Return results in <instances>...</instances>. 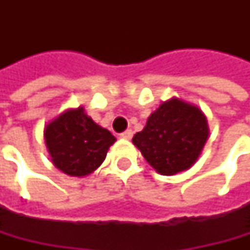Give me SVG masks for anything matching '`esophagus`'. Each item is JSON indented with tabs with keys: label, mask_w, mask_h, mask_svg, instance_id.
Wrapping results in <instances>:
<instances>
[{
	"label": "esophagus",
	"mask_w": 250,
	"mask_h": 250,
	"mask_svg": "<svg viewBox=\"0 0 250 250\" xmlns=\"http://www.w3.org/2000/svg\"><path fill=\"white\" fill-rule=\"evenodd\" d=\"M121 138H122V139H132V136H133V132H132V130L130 129H126L125 130V132H122V133H121L120 135Z\"/></svg>",
	"instance_id": "obj_1"
}]
</instances>
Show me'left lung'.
Segmentation results:
<instances>
[{"label":"left lung","mask_w":250,"mask_h":250,"mask_svg":"<svg viewBox=\"0 0 250 250\" xmlns=\"http://www.w3.org/2000/svg\"><path fill=\"white\" fill-rule=\"evenodd\" d=\"M207 136L203 112L185 101L171 99L150 115L132 142L157 172L174 175L196 163Z\"/></svg>","instance_id":"8db88e82"}]
</instances>
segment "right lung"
I'll return each mask as SVG.
<instances>
[{
    "instance_id": "add662e5",
    "label": "right lung",
    "mask_w": 250,
    "mask_h": 250,
    "mask_svg": "<svg viewBox=\"0 0 250 250\" xmlns=\"http://www.w3.org/2000/svg\"><path fill=\"white\" fill-rule=\"evenodd\" d=\"M54 166L71 177H84L100 167L115 138L84 114L83 107L65 111L44 129Z\"/></svg>"
}]
</instances>
